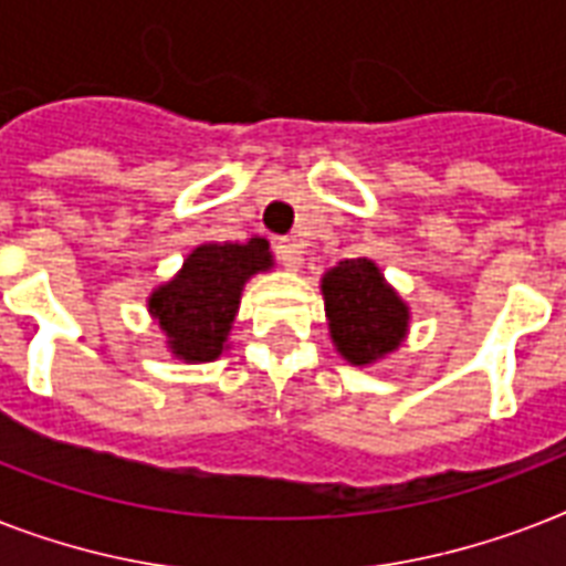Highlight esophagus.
I'll use <instances>...</instances> for the list:
<instances>
[{
	"label": "esophagus",
	"mask_w": 566,
	"mask_h": 566,
	"mask_svg": "<svg viewBox=\"0 0 566 566\" xmlns=\"http://www.w3.org/2000/svg\"><path fill=\"white\" fill-rule=\"evenodd\" d=\"M275 258L282 261V266H287V270H300L302 264V249L296 240H279L275 243Z\"/></svg>",
	"instance_id": "34e87169"
}]
</instances>
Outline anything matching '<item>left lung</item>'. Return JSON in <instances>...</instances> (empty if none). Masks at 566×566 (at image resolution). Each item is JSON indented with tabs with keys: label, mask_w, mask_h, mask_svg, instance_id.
Returning a JSON list of instances; mask_svg holds the SVG:
<instances>
[{
	"label": "left lung",
	"mask_w": 566,
	"mask_h": 566,
	"mask_svg": "<svg viewBox=\"0 0 566 566\" xmlns=\"http://www.w3.org/2000/svg\"><path fill=\"white\" fill-rule=\"evenodd\" d=\"M326 317L337 353L353 364H373L394 353L408 328V308L367 258L340 261L323 279Z\"/></svg>",
	"instance_id": "left-lung-1"
}]
</instances>
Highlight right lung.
Returning <instances> with one entry per match:
<instances>
[{
	"mask_svg": "<svg viewBox=\"0 0 566 566\" xmlns=\"http://www.w3.org/2000/svg\"><path fill=\"white\" fill-rule=\"evenodd\" d=\"M273 266L270 243H205L190 252L181 273L153 293L149 311L185 361L220 358L249 275Z\"/></svg>",
	"mask_w": 566,
	"mask_h": 566,
	"instance_id": "add662e5",
	"label": "right lung"
}]
</instances>
